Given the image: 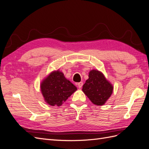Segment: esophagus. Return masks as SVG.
Wrapping results in <instances>:
<instances>
[{"label": "esophagus", "mask_w": 149, "mask_h": 149, "mask_svg": "<svg viewBox=\"0 0 149 149\" xmlns=\"http://www.w3.org/2000/svg\"><path fill=\"white\" fill-rule=\"evenodd\" d=\"M77 85H78V87L79 88H81L82 86H83V82H79L77 84Z\"/></svg>", "instance_id": "1"}]
</instances>
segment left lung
Masks as SVG:
<instances>
[{"label":"left lung","instance_id":"8db88e82","mask_svg":"<svg viewBox=\"0 0 149 149\" xmlns=\"http://www.w3.org/2000/svg\"><path fill=\"white\" fill-rule=\"evenodd\" d=\"M88 76L83 86V91L94 104L104 105L112 94L113 86L100 71H90Z\"/></svg>","mask_w":149,"mask_h":149}]
</instances>
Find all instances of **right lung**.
I'll return each instance as SVG.
<instances>
[{
	"label": "right lung",
	"instance_id": "obj_1",
	"mask_svg": "<svg viewBox=\"0 0 149 149\" xmlns=\"http://www.w3.org/2000/svg\"><path fill=\"white\" fill-rule=\"evenodd\" d=\"M40 88L45 101L52 106H60L77 90V88L58 70L52 72L45 78Z\"/></svg>",
	"mask_w": 149,
	"mask_h": 149
}]
</instances>
